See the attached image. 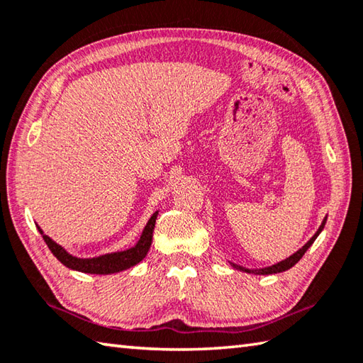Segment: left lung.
Listing matches in <instances>:
<instances>
[{"instance_id":"left-lung-1","label":"left lung","mask_w":363,"mask_h":363,"mask_svg":"<svg viewBox=\"0 0 363 363\" xmlns=\"http://www.w3.org/2000/svg\"><path fill=\"white\" fill-rule=\"evenodd\" d=\"M325 220H328V217H325V218L323 220L321 226H319L318 231L313 234V238H311L307 244H305L302 248H299V250H297L296 253L291 255L289 258L283 259V261H280V262H277V264L267 266V267H262V269H247V267H242V266H238V264H234V262H230V264H231L234 269H236V271H240V272H247V274H255V275H271V274L285 272V271H288V269L293 267V266L296 264V262L299 261V259L303 257L305 252H307L308 248L311 247V244L315 242L316 238L319 236V234H321V231H323V228H324V225H325Z\"/></svg>"}]
</instances>
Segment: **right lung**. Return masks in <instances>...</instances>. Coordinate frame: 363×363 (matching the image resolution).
I'll list each match as a JSON object with an SVG mask.
<instances>
[{
	"label": "right lung",
	"mask_w": 363,
	"mask_h": 363,
	"mask_svg": "<svg viewBox=\"0 0 363 363\" xmlns=\"http://www.w3.org/2000/svg\"><path fill=\"white\" fill-rule=\"evenodd\" d=\"M157 216L159 212H154L151 218L147 220V223L145 226L143 233H141L138 242L133 247L127 248V250H123V252L105 253L96 258H77L74 255H70L66 248H62L60 244H56L53 239H50L47 234H44V231L39 228V226L38 230L42 234V238H44L50 252H52L55 257L58 258V261H61L66 267L74 269V271H78V272H84V274L108 275V274L125 271V269H130L135 264H138V262L146 257L152 244V233H154L155 218H157Z\"/></svg>",
	"instance_id": "add662e5"
}]
</instances>
